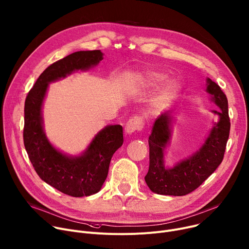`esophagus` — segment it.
Instances as JSON below:
<instances>
[{
  "instance_id": "obj_1",
  "label": "esophagus",
  "mask_w": 249,
  "mask_h": 249,
  "mask_svg": "<svg viewBox=\"0 0 249 249\" xmlns=\"http://www.w3.org/2000/svg\"><path fill=\"white\" fill-rule=\"evenodd\" d=\"M144 119L140 116H134L130 118L125 125V132L127 134H132L136 131H141L144 128Z\"/></svg>"
}]
</instances>
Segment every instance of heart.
Instances as JSON below:
<instances>
[{"mask_svg":"<svg viewBox=\"0 0 249 249\" xmlns=\"http://www.w3.org/2000/svg\"><path fill=\"white\" fill-rule=\"evenodd\" d=\"M167 77L166 74L160 73V72H147L139 77V80L141 83H143L145 86L153 87L159 83H161L165 78ZM178 91V84L176 80H169L163 87L160 99L161 100H167L171 97H173L177 92Z\"/></svg>","mask_w":249,"mask_h":249,"instance_id":"obj_1","label":"heart"}]
</instances>
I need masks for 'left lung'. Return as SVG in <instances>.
I'll return each instance as SVG.
<instances>
[{
	"mask_svg": "<svg viewBox=\"0 0 249 249\" xmlns=\"http://www.w3.org/2000/svg\"><path fill=\"white\" fill-rule=\"evenodd\" d=\"M206 90L211 94V100L220 108V111H213L219 120L213 123L202 146L172 168H166L164 162V150L171 137V111L163 113L154 123L148 141L150 165L145 180L149 189L158 195L185 196L192 193L222 162L231 130L229 102L220 87L211 78H207Z\"/></svg>",
	"mask_w": 249,
	"mask_h": 249,
	"instance_id": "8db88e82",
	"label": "left lung"
}]
</instances>
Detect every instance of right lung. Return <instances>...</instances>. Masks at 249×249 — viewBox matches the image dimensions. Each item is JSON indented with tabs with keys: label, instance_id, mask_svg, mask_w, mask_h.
<instances>
[{
	"label": "right lung",
	"instance_id": "add662e5",
	"mask_svg": "<svg viewBox=\"0 0 249 249\" xmlns=\"http://www.w3.org/2000/svg\"><path fill=\"white\" fill-rule=\"evenodd\" d=\"M102 59L100 51H81L55 61L39 75L25 102L24 144L36 174L50 186L75 197L91 196L101 190L111 158L123 144V128L121 125L106 126L81 155H65L46 136L42 103L49 83L76 71H88Z\"/></svg>",
	"mask_w": 249,
	"mask_h": 249
}]
</instances>
